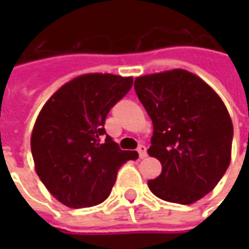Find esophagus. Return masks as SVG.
<instances>
[{"instance_id":"esophagus-1","label":"esophagus","mask_w":249,"mask_h":249,"mask_svg":"<svg viewBox=\"0 0 249 249\" xmlns=\"http://www.w3.org/2000/svg\"><path fill=\"white\" fill-rule=\"evenodd\" d=\"M137 152H139V157L140 159H145L146 157V146L145 145H140L137 148Z\"/></svg>"}]
</instances>
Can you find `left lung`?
<instances>
[{"instance_id": "1", "label": "left lung", "mask_w": 249, "mask_h": 249, "mask_svg": "<svg viewBox=\"0 0 249 249\" xmlns=\"http://www.w3.org/2000/svg\"><path fill=\"white\" fill-rule=\"evenodd\" d=\"M135 90L153 123L148 155L162 167L148 187L169 203H196L230 167L233 125L227 107L185 69L137 77Z\"/></svg>"}]
</instances>
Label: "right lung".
Listing matches in <instances>:
<instances>
[{
  "instance_id": "right-lung-1",
  "label": "right lung",
  "mask_w": 249,
  "mask_h": 249,
  "mask_svg": "<svg viewBox=\"0 0 249 249\" xmlns=\"http://www.w3.org/2000/svg\"><path fill=\"white\" fill-rule=\"evenodd\" d=\"M132 77L88 73L64 84L37 116L30 148L46 189L69 208L103 203L117 171L136 151H121L104 129L107 114L129 92Z\"/></svg>"
}]
</instances>
